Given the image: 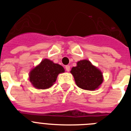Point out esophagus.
<instances>
[{
    "label": "esophagus",
    "instance_id": "obj_1",
    "mask_svg": "<svg viewBox=\"0 0 131 131\" xmlns=\"http://www.w3.org/2000/svg\"><path fill=\"white\" fill-rule=\"evenodd\" d=\"M65 69H66V71H70V66L69 65H67L65 67Z\"/></svg>",
    "mask_w": 131,
    "mask_h": 131
}]
</instances>
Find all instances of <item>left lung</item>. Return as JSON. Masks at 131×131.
I'll return each mask as SVG.
<instances>
[{
    "label": "left lung",
    "mask_w": 131,
    "mask_h": 131,
    "mask_svg": "<svg viewBox=\"0 0 131 131\" xmlns=\"http://www.w3.org/2000/svg\"><path fill=\"white\" fill-rule=\"evenodd\" d=\"M71 73L73 75L76 85L87 90L97 89L103 81L102 72L88 60L78 61L77 66L72 68Z\"/></svg>",
    "instance_id": "1"
}]
</instances>
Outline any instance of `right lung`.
I'll return each mask as SVG.
<instances>
[{
	"label": "right lung",
	"mask_w": 131,
	"mask_h": 131,
	"mask_svg": "<svg viewBox=\"0 0 131 131\" xmlns=\"http://www.w3.org/2000/svg\"><path fill=\"white\" fill-rule=\"evenodd\" d=\"M64 72V69L61 65L49 59H44L30 71L29 80L36 88L47 89L53 86L58 74Z\"/></svg>",
	"instance_id": "add662e5"
}]
</instances>
